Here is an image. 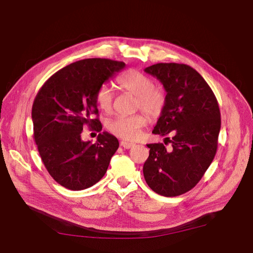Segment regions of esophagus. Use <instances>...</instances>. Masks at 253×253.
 Here are the masks:
<instances>
[{
    "instance_id": "1",
    "label": "esophagus",
    "mask_w": 253,
    "mask_h": 253,
    "mask_svg": "<svg viewBox=\"0 0 253 253\" xmlns=\"http://www.w3.org/2000/svg\"><path fill=\"white\" fill-rule=\"evenodd\" d=\"M120 145L124 149H131V148H133L134 145H135V143H133V142H128V141H121L120 142Z\"/></svg>"
}]
</instances>
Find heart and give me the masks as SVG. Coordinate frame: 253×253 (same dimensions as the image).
Listing matches in <instances>:
<instances>
[{"mask_svg":"<svg viewBox=\"0 0 253 253\" xmlns=\"http://www.w3.org/2000/svg\"><path fill=\"white\" fill-rule=\"evenodd\" d=\"M118 86L129 94L136 96V109L142 110L149 116L156 118L162 115L166 106L165 91L154 85V81L148 75L139 71L127 70L116 80ZM98 108L104 113H110L113 108L114 94L106 83L99 85L95 94ZM149 117L143 113L131 116H117L110 120L106 128L113 135L126 140H135L139 136L140 129L148 125Z\"/></svg>","mask_w":253,"mask_h":253,"instance_id":"heart-1","label":"heart"}]
</instances>
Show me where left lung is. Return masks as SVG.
Wrapping results in <instances>:
<instances>
[{"label": "left lung", "mask_w": 253, "mask_h": 253, "mask_svg": "<svg viewBox=\"0 0 253 253\" xmlns=\"http://www.w3.org/2000/svg\"><path fill=\"white\" fill-rule=\"evenodd\" d=\"M164 84L165 110L153 134L174 131L170 148L147 144L150 155L143 165L148 186L167 197L193 189L216 154L220 129L218 102L209 84L194 68L179 63H157L144 70ZM167 144V142H165Z\"/></svg>", "instance_id": "8db88e82"}]
</instances>
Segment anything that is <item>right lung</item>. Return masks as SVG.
I'll return each instance as SVG.
<instances>
[{
    "label": "right lung",
    "instance_id": "1",
    "mask_svg": "<svg viewBox=\"0 0 253 253\" xmlns=\"http://www.w3.org/2000/svg\"><path fill=\"white\" fill-rule=\"evenodd\" d=\"M125 66L111 59L80 60L53 74L38 91L32 110L34 139L49 175L66 189L95 185L119 147L116 137L106 132L95 143L83 141L81 133L85 126L102 129L96 90Z\"/></svg>",
    "mask_w": 253,
    "mask_h": 253
}]
</instances>
